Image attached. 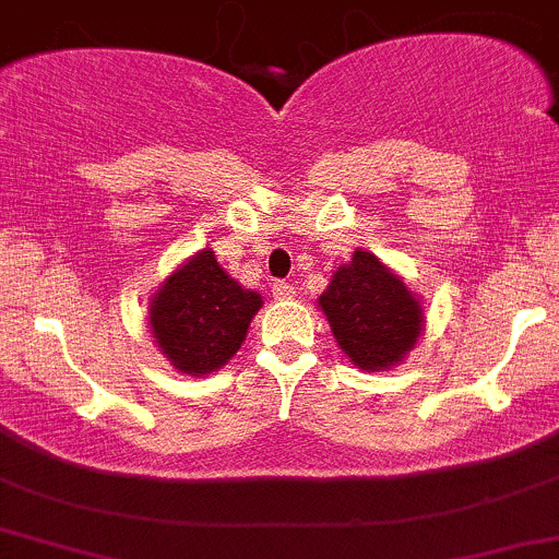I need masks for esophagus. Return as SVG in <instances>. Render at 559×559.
<instances>
[{"label":"esophagus","mask_w":559,"mask_h":559,"mask_svg":"<svg viewBox=\"0 0 559 559\" xmlns=\"http://www.w3.org/2000/svg\"><path fill=\"white\" fill-rule=\"evenodd\" d=\"M294 294H297V289H294L292 284H286V281H278V284H273V297L275 299H294Z\"/></svg>","instance_id":"obj_1"}]
</instances>
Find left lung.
<instances>
[{"instance_id": "left-lung-1", "label": "left lung", "mask_w": 559, "mask_h": 559, "mask_svg": "<svg viewBox=\"0 0 559 559\" xmlns=\"http://www.w3.org/2000/svg\"><path fill=\"white\" fill-rule=\"evenodd\" d=\"M336 345L360 371L403 364L425 331V308L406 281L371 251L355 249L318 297Z\"/></svg>"}]
</instances>
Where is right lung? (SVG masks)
Masks as SVG:
<instances>
[{"label":"right lung","instance_id":"add662e5","mask_svg":"<svg viewBox=\"0 0 559 559\" xmlns=\"http://www.w3.org/2000/svg\"><path fill=\"white\" fill-rule=\"evenodd\" d=\"M262 297L225 273L212 249L195 251L148 302L153 342L180 373L219 371L247 340Z\"/></svg>","mask_w":559,"mask_h":559}]
</instances>
